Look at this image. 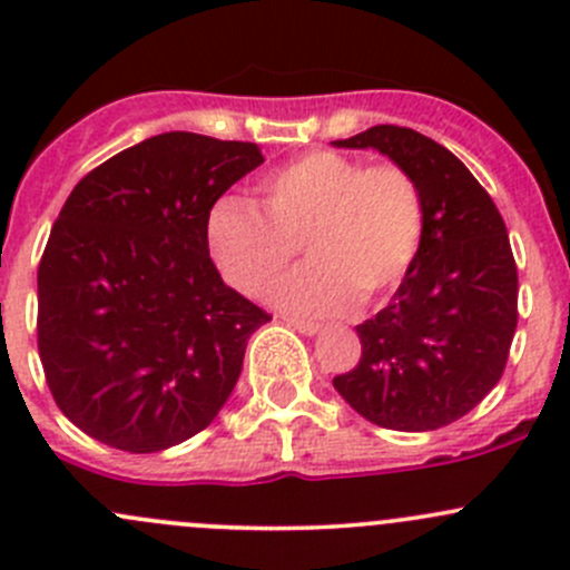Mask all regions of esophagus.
Listing matches in <instances>:
<instances>
[{"mask_svg":"<svg viewBox=\"0 0 570 570\" xmlns=\"http://www.w3.org/2000/svg\"><path fill=\"white\" fill-rule=\"evenodd\" d=\"M284 322L289 327H295L297 333H303V336H317L320 333V325L317 322H312V320H297V317H284Z\"/></svg>","mask_w":570,"mask_h":570,"instance_id":"esophagus-1","label":"esophagus"}]
</instances>
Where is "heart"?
I'll return each instance as SVG.
<instances>
[{
  "mask_svg": "<svg viewBox=\"0 0 570 570\" xmlns=\"http://www.w3.org/2000/svg\"><path fill=\"white\" fill-rule=\"evenodd\" d=\"M262 212L223 198L206 226L220 273L245 295H267L303 245L312 258L275 301L284 308L333 314L358 297L375 303L400 284L424 232L422 193L400 165H372L312 151L258 181Z\"/></svg>",
  "mask_w": 570,
  "mask_h": 570,
  "instance_id": "1",
  "label": "heart"
}]
</instances>
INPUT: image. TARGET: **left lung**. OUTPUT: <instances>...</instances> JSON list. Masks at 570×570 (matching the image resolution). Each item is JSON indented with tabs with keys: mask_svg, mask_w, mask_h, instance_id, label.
I'll use <instances>...</instances> for the list:
<instances>
[{
	"mask_svg": "<svg viewBox=\"0 0 570 570\" xmlns=\"http://www.w3.org/2000/svg\"><path fill=\"white\" fill-rule=\"evenodd\" d=\"M336 148H375L413 176L424 206L416 258L383 312L358 325L361 361L333 389L377 428L428 433L465 416L508 364L519 273L508 228L461 159L381 124Z\"/></svg>",
	"mask_w": 570,
	"mask_h": 570,
	"instance_id": "1",
	"label": "left lung"
}]
</instances>
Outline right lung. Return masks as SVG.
<instances>
[{
  "label": "right lung",
  "mask_w": 570,
  "mask_h": 570,
  "mask_svg": "<svg viewBox=\"0 0 570 570\" xmlns=\"http://www.w3.org/2000/svg\"><path fill=\"white\" fill-rule=\"evenodd\" d=\"M264 163L256 142L148 137L73 187L38 267V353L57 407L124 452L215 422L262 308L223 284L209 212Z\"/></svg>",
  "instance_id": "add662e5"
}]
</instances>
